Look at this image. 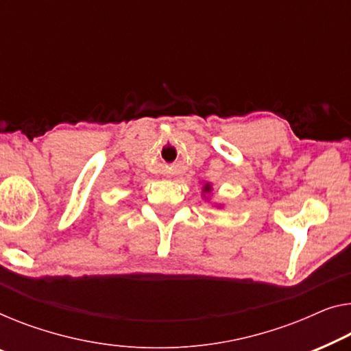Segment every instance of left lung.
<instances>
[{"mask_svg":"<svg viewBox=\"0 0 351 351\" xmlns=\"http://www.w3.org/2000/svg\"><path fill=\"white\" fill-rule=\"evenodd\" d=\"M202 195L205 197V200H208L209 197H206V195H209V193L213 192V186H211V182H205V184H203V189H202ZM222 205H217V208H221Z\"/></svg>","mask_w":351,"mask_h":351,"instance_id":"1","label":"left lung"}]
</instances>
